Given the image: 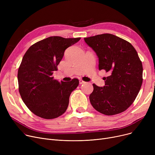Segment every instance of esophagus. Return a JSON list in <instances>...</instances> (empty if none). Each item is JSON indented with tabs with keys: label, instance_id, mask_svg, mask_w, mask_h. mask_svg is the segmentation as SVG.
I'll return each mask as SVG.
<instances>
[{
	"label": "esophagus",
	"instance_id": "34e87169",
	"mask_svg": "<svg viewBox=\"0 0 155 155\" xmlns=\"http://www.w3.org/2000/svg\"><path fill=\"white\" fill-rule=\"evenodd\" d=\"M85 82H84V80H82V79H80V80H79V84H80V85H82V84H85Z\"/></svg>",
	"mask_w": 155,
	"mask_h": 155
}]
</instances>
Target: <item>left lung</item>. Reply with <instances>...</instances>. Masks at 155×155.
Segmentation results:
<instances>
[{"label":"left lung","instance_id":"obj_1","mask_svg":"<svg viewBox=\"0 0 155 155\" xmlns=\"http://www.w3.org/2000/svg\"><path fill=\"white\" fill-rule=\"evenodd\" d=\"M99 58V70L110 75L105 78V86L93 84L89 96L93 107L107 116L117 114L131 105L143 83V65L133 46L111 34L85 38Z\"/></svg>","mask_w":155,"mask_h":155}]
</instances>
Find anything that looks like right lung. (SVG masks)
Returning a JSON list of instances; mask_svg holds the SVG:
<instances>
[{"mask_svg":"<svg viewBox=\"0 0 155 155\" xmlns=\"http://www.w3.org/2000/svg\"><path fill=\"white\" fill-rule=\"evenodd\" d=\"M80 38L49 37L32 45L24 55L18 73L19 91L24 104L37 116L51 119L67 110L70 95L79 80L60 82L52 75L65 50Z\"/></svg>","mask_w":155,"mask_h":155,"instance_id":"1","label":"right lung"}]
</instances>
